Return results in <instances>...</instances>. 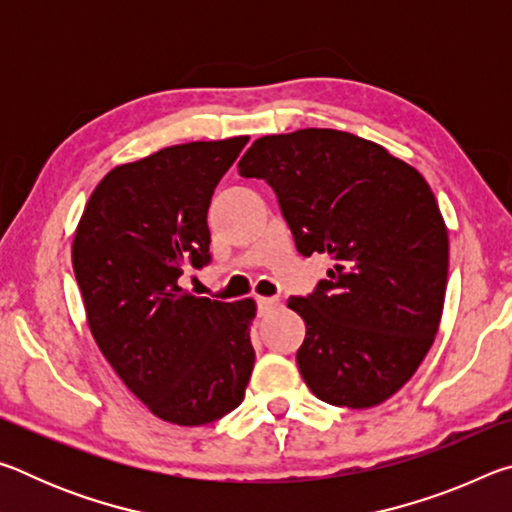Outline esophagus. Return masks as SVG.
I'll return each instance as SVG.
<instances>
[{"label":"esophagus","instance_id":"esophagus-1","mask_svg":"<svg viewBox=\"0 0 512 512\" xmlns=\"http://www.w3.org/2000/svg\"><path fill=\"white\" fill-rule=\"evenodd\" d=\"M277 305H280V298H257V314L266 316L268 311H273Z\"/></svg>","mask_w":512,"mask_h":512}]
</instances>
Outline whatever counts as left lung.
<instances>
[{"label": "left lung", "instance_id": "left-lung-1", "mask_svg": "<svg viewBox=\"0 0 512 512\" xmlns=\"http://www.w3.org/2000/svg\"><path fill=\"white\" fill-rule=\"evenodd\" d=\"M273 187L300 255L334 262L289 307L307 325L296 354L318 400L370 409L413 377L436 339L449 239L427 180L384 146L332 128L266 135L239 160Z\"/></svg>", "mask_w": 512, "mask_h": 512}]
</instances>
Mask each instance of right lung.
I'll use <instances>...</instances> for the list:
<instances>
[{
  "instance_id": "1",
  "label": "right lung",
  "mask_w": 512,
  "mask_h": 512,
  "mask_svg": "<svg viewBox=\"0 0 512 512\" xmlns=\"http://www.w3.org/2000/svg\"><path fill=\"white\" fill-rule=\"evenodd\" d=\"M248 137L189 142L103 176L72 246L90 332L103 357L160 420L198 427L244 400L255 302L196 298L187 266L210 264L207 207Z\"/></svg>"
}]
</instances>
